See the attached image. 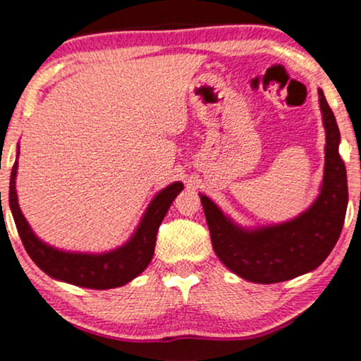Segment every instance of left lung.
I'll use <instances>...</instances> for the list:
<instances>
[{
  "label": "left lung",
  "instance_id": "obj_1",
  "mask_svg": "<svg viewBox=\"0 0 361 361\" xmlns=\"http://www.w3.org/2000/svg\"><path fill=\"white\" fill-rule=\"evenodd\" d=\"M325 126V172L320 195L309 210L286 224L238 228L207 195H200L212 245L219 259L240 278L273 284L309 273L337 243L348 204L347 171L338 154L340 131L324 92L319 90Z\"/></svg>",
  "mask_w": 361,
  "mask_h": 361
}]
</instances>
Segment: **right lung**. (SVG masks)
<instances>
[{
  "label": "right lung",
  "mask_w": 361,
  "mask_h": 361,
  "mask_svg": "<svg viewBox=\"0 0 361 361\" xmlns=\"http://www.w3.org/2000/svg\"><path fill=\"white\" fill-rule=\"evenodd\" d=\"M16 171L18 161L14 162L9 180V207L27 255L51 278L88 289L120 288L146 269L154 255L156 235L161 221L169 210L172 200L184 189L180 182H174L161 190L147 207L136 233L118 250L103 255L67 253L42 243L27 225L18 205Z\"/></svg>",
  "instance_id": "1"
}]
</instances>
